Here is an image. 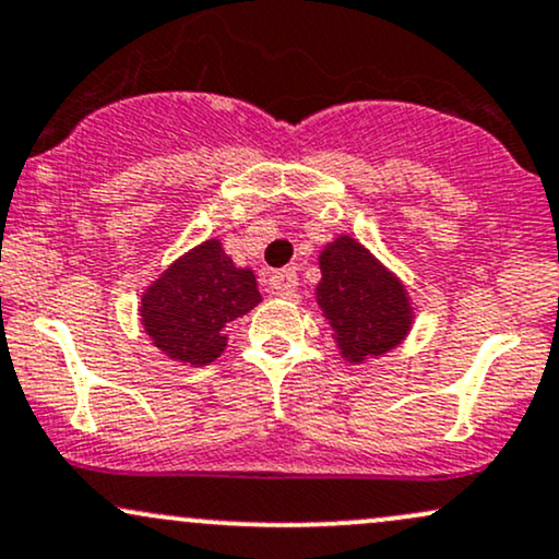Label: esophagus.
Listing matches in <instances>:
<instances>
[{"instance_id": "34e87169", "label": "esophagus", "mask_w": 559, "mask_h": 559, "mask_svg": "<svg viewBox=\"0 0 559 559\" xmlns=\"http://www.w3.org/2000/svg\"><path fill=\"white\" fill-rule=\"evenodd\" d=\"M269 287H272V293L280 295V298H293L295 290H298V272H295L293 266L280 269V272H274L272 277H269Z\"/></svg>"}]
</instances>
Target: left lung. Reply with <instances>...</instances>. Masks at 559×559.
I'll return each instance as SVG.
<instances>
[{
	"label": "left lung",
	"mask_w": 559,
	"mask_h": 559,
	"mask_svg": "<svg viewBox=\"0 0 559 559\" xmlns=\"http://www.w3.org/2000/svg\"><path fill=\"white\" fill-rule=\"evenodd\" d=\"M319 266L317 300L345 360L360 364L403 343L413 324L408 293L358 240L340 235L321 251Z\"/></svg>",
	"instance_id": "1"
}]
</instances>
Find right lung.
Here are the masks:
<instances>
[{"mask_svg":"<svg viewBox=\"0 0 559 559\" xmlns=\"http://www.w3.org/2000/svg\"><path fill=\"white\" fill-rule=\"evenodd\" d=\"M261 304L251 269H238L219 240L177 259L141 298L143 330L164 356L206 366L227 347L225 326Z\"/></svg>","mask_w":559,"mask_h":559,"instance_id":"right-lung-1","label":"right lung"}]
</instances>
